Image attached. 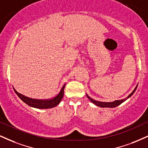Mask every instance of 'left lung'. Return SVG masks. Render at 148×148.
I'll list each match as a JSON object with an SVG mask.
<instances>
[{"mask_svg":"<svg viewBox=\"0 0 148 148\" xmlns=\"http://www.w3.org/2000/svg\"><path fill=\"white\" fill-rule=\"evenodd\" d=\"M136 88H137V85H136V86L135 87V88L133 90V91L126 98H125V99H121V100H116V101H112V102H101V101H96V100H94L92 99V98H90V97H89L88 95H86L87 97L90 100L91 102H92V103H94V104H95L96 106H97L99 107H101V108H114L116 106H117L119 104H121V103H123V101H125L127 99H128L130 97H131L133 95V93L134 92V91L136 90Z\"/></svg>","mask_w":148,"mask_h":148,"instance_id":"8db88e82","label":"left lung"}]
</instances>
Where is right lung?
<instances>
[{
	"mask_svg": "<svg viewBox=\"0 0 148 148\" xmlns=\"http://www.w3.org/2000/svg\"><path fill=\"white\" fill-rule=\"evenodd\" d=\"M66 84L62 86L61 89H60V92H58V95H56L54 97L51 99H32V98L27 97L23 95L19 92H18L14 88V91L16 95L18 96V97L21 99L22 101L27 103L31 107L36 108H41V109H46V108H53L59 104V103L62 99L64 95V90Z\"/></svg>",
	"mask_w": 148,
	"mask_h": 148,
	"instance_id": "add662e5",
	"label": "right lung"
}]
</instances>
